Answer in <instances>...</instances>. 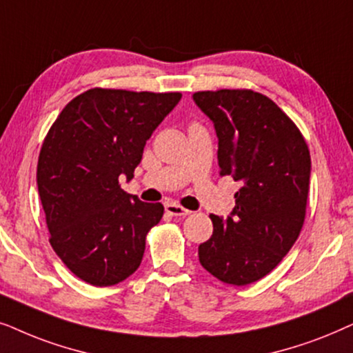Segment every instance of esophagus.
Here are the masks:
<instances>
[{"mask_svg":"<svg viewBox=\"0 0 353 353\" xmlns=\"http://www.w3.org/2000/svg\"><path fill=\"white\" fill-rule=\"evenodd\" d=\"M164 210H166V213L171 214V216H187V214H190L189 210H185L184 206L176 205V203H168L166 206H164Z\"/></svg>","mask_w":353,"mask_h":353,"instance_id":"34e87169","label":"esophagus"}]
</instances>
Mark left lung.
<instances>
[{"mask_svg":"<svg viewBox=\"0 0 353 353\" xmlns=\"http://www.w3.org/2000/svg\"><path fill=\"white\" fill-rule=\"evenodd\" d=\"M194 101L214 124L219 174L241 184L231 216L210 214L213 236L200 243L199 260L225 284H252L279 265L302 231L312 171L307 142L258 92H196Z\"/></svg>","mask_w":353,"mask_h":353,"instance_id":"obj_1","label":"left lung"}]
</instances>
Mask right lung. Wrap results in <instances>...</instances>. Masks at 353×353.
<instances>
[{
  "mask_svg": "<svg viewBox=\"0 0 353 353\" xmlns=\"http://www.w3.org/2000/svg\"><path fill=\"white\" fill-rule=\"evenodd\" d=\"M181 98L90 88L65 105L46 134L37 185L50 243L85 283L119 284L142 263L145 239L164 206L125 194L119 177L132 179L145 143Z\"/></svg>",
  "mask_w": 353,
  "mask_h": 353,
  "instance_id": "obj_1",
  "label": "right lung"
}]
</instances>
